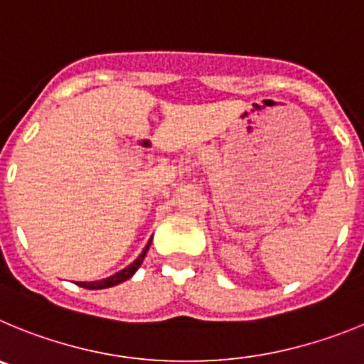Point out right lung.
Wrapping results in <instances>:
<instances>
[{
  "label": "right lung",
  "instance_id": "right-lung-1",
  "mask_svg": "<svg viewBox=\"0 0 364 364\" xmlns=\"http://www.w3.org/2000/svg\"><path fill=\"white\" fill-rule=\"evenodd\" d=\"M150 243H152V237L149 239V243H146V247L143 248L141 254L137 255V259L134 261V263H130L129 267H127V268H123V270L116 272V274H114V276L105 277V279H100V281H90V283H85V281H83V283H80V287L88 288V290H103V288L116 287V284H119V283H123V281L130 279V277H132L134 274H136L137 268L141 267V263H143V259H145L146 252H149V248H150Z\"/></svg>",
  "mask_w": 364,
  "mask_h": 364
}]
</instances>
